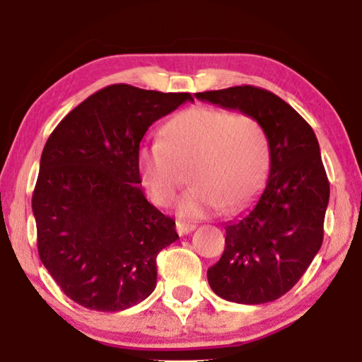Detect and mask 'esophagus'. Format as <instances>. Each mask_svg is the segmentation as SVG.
<instances>
[{"label": "esophagus", "instance_id": "obj_1", "mask_svg": "<svg viewBox=\"0 0 362 362\" xmlns=\"http://www.w3.org/2000/svg\"><path fill=\"white\" fill-rule=\"evenodd\" d=\"M196 229V224H191V222H185V221H177L176 222V230L180 235H186Z\"/></svg>", "mask_w": 362, "mask_h": 362}]
</instances>
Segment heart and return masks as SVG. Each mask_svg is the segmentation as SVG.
Wrapping results in <instances>:
<instances>
[{
  "label": "heart",
  "mask_w": 362,
  "mask_h": 362,
  "mask_svg": "<svg viewBox=\"0 0 362 362\" xmlns=\"http://www.w3.org/2000/svg\"><path fill=\"white\" fill-rule=\"evenodd\" d=\"M270 148L254 117L221 108L194 105L176 113L153 140L136 150L143 186L158 206H170L186 182L180 199L182 217H206L222 207L234 212L249 202L264 182Z\"/></svg>",
  "instance_id": "1"
}]
</instances>
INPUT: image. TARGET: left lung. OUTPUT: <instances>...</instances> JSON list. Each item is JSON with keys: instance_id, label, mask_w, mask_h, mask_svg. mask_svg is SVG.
<instances>
[{"instance_id": "obj_1", "label": "left lung", "mask_w": 362, "mask_h": 362, "mask_svg": "<svg viewBox=\"0 0 362 362\" xmlns=\"http://www.w3.org/2000/svg\"><path fill=\"white\" fill-rule=\"evenodd\" d=\"M254 117L270 148L269 180L254 207L226 224V249L207 280L221 298L269 303L293 288L323 244L329 182L316 135L303 117L265 88L196 93Z\"/></svg>"}]
</instances>
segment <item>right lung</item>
<instances>
[{"label":"right lung","instance_id":"right-lung-1","mask_svg":"<svg viewBox=\"0 0 362 362\" xmlns=\"http://www.w3.org/2000/svg\"><path fill=\"white\" fill-rule=\"evenodd\" d=\"M187 100L191 93L113 83L47 138L33 192L37 252L76 303L122 311L155 290L156 255L177 234L143 194L136 150L151 123Z\"/></svg>","mask_w":362,"mask_h":362}]
</instances>
